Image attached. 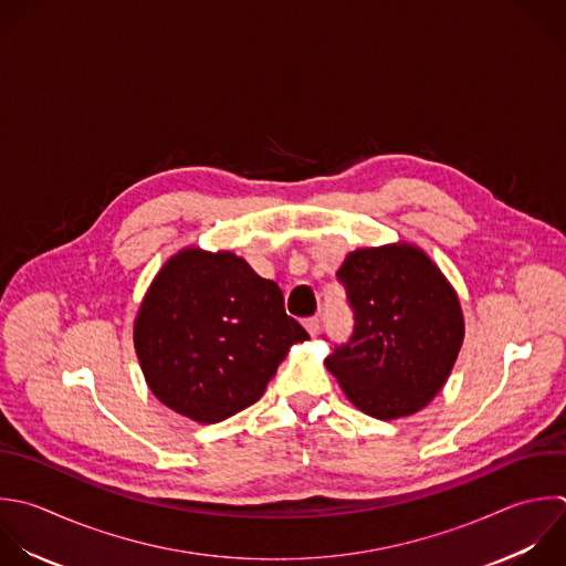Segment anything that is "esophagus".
<instances>
[{"label":"esophagus","mask_w":566,"mask_h":566,"mask_svg":"<svg viewBox=\"0 0 566 566\" xmlns=\"http://www.w3.org/2000/svg\"><path fill=\"white\" fill-rule=\"evenodd\" d=\"M305 329H307V334H310V336H316V334H318V329H321V321H318V316H310V318H305Z\"/></svg>","instance_id":"esophagus-1"}]
</instances>
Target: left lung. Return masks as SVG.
I'll use <instances>...</instances> for the list:
<instances>
[{
	"mask_svg": "<svg viewBox=\"0 0 566 566\" xmlns=\"http://www.w3.org/2000/svg\"><path fill=\"white\" fill-rule=\"evenodd\" d=\"M336 279L354 312V332L325 367L360 411L380 420L416 413L447 382L464 338L453 287L407 243L356 250Z\"/></svg>",
	"mask_w": 566,
	"mask_h": 566,
	"instance_id": "1",
	"label": "left lung"
}]
</instances>
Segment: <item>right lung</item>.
Wrapping results in <instances>:
<instances>
[{
    "label": "right lung",
    "mask_w": 566,
    "mask_h": 566,
    "mask_svg": "<svg viewBox=\"0 0 566 566\" xmlns=\"http://www.w3.org/2000/svg\"><path fill=\"white\" fill-rule=\"evenodd\" d=\"M283 292L232 252L186 248L155 276L135 321V349L153 394L197 422L254 405L294 343Z\"/></svg>",
    "instance_id": "1"
}]
</instances>
